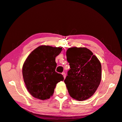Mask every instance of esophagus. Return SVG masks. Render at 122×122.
<instances>
[{
  "instance_id": "1",
  "label": "esophagus",
  "mask_w": 122,
  "mask_h": 122,
  "mask_svg": "<svg viewBox=\"0 0 122 122\" xmlns=\"http://www.w3.org/2000/svg\"><path fill=\"white\" fill-rule=\"evenodd\" d=\"M62 75H63V76H64V78H66V73H64V72H63V73H62Z\"/></svg>"
}]
</instances>
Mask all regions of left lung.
<instances>
[{
  "label": "left lung",
  "mask_w": 122,
  "mask_h": 122,
  "mask_svg": "<svg viewBox=\"0 0 122 122\" xmlns=\"http://www.w3.org/2000/svg\"><path fill=\"white\" fill-rule=\"evenodd\" d=\"M70 69L64 82L69 95L78 101L90 98L101 80V65L93 52L85 47H72L67 52Z\"/></svg>",
  "instance_id": "left-lung-1"
}]
</instances>
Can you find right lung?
<instances>
[{"instance_id": "obj_1", "label": "right lung", "mask_w": 122, "mask_h": 122, "mask_svg": "<svg viewBox=\"0 0 122 122\" xmlns=\"http://www.w3.org/2000/svg\"><path fill=\"white\" fill-rule=\"evenodd\" d=\"M62 47L39 46L24 62L22 74L26 87L33 97L44 100L50 98L56 84L64 80L61 74L55 72V57Z\"/></svg>"}]
</instances>
